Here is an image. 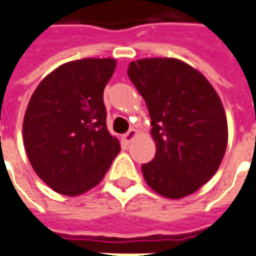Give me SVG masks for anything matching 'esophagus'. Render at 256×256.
<instances>
[{"mask_svg":"<svg viewBox=\"0 0 256 256\" xmlns=\"http://www.w3.org/2000/svg\"><path fill=\"white\" fill-rule=\"evenodd\" d=\"M138 134H139V133H138L136 128H130L126 134H123V142H124V143H130V142H133V140L138 138Z\"/></svg>","mask_w":256,"mask_h":256,"instance_id":"1","label":"esophagus"}]
</instances>
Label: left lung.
Segmentation results:
<instances>
[{"label": "left lung", "mask_w": 256, "mask_h": 256, "mask_svg": "<svg viewBox=\"0 0 256 256\" xmlns=\"http://www.w3.org/2000/svg\"><path fill=\"white\" fill-rule=\"evenodd\" d=\"M128 77L144 98L156 143L142 166L146 184L169 199L194 194L215 173L228 144V123L219 96L200 72L178 58H142Z\"/></svg>", "instance_id": "obj_1"}]
</instances>
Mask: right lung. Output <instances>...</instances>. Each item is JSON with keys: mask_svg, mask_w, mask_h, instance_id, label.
Masks as SVG:
<instances>
[{"mask_svg": "<svg viewBox=\"0 0 256 256\" xmlns=\"http://www.w3.org/2000/svg\"><path fill=\"white\" fill-rule=\"evenodd\" d=\"M114 68V58L66 62L30 98L24 148L34 172L57 194L77 196L97 186L120 152L107 130L103 102Z\"/></svg>", "mask_w": 256, "mask_h": 256, "instance_id": "1", "label": "right lung"}]
</instances>
